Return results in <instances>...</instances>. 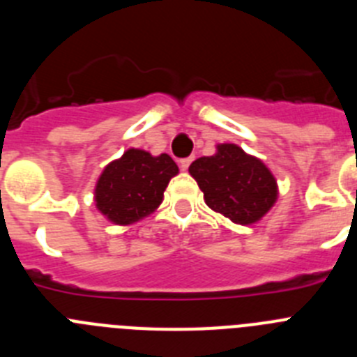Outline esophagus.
Segmentation results:
<instances>
[{
	"mask_svg": "<svg viewBox=\"0 0 357 357\" xmlns=\"http://www.w3.org/2000/svg\"><path fill=\"white\" fill-rule=\"evenodd\" d=\"M193 162V157H185V159H181L178 160V166H181V169H188L189 168V164Z\"/></svg>",
	"mask_w": 357,
	"mask_h": 357,
	"instance_id": "esophagus-1",
	"label": "esophagus"
}]
</instances>
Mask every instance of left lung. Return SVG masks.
Here are the masks:
<instances>
[{"mask_svg":"<svg viewBox=\"0 0 357 357\" xmlns=\"http://www.w3.org/2000/svg\"><path fill=\"white\" fill-rule=\"evenodd\" d=\"M189 173L204 191L207 206L241 225L261 220L277 198L270 169L236 144H220L216 155L197 159Z\"/></svg>","mask_w":357,"mask_h":357,"instance_id":"obj_1","label":"left lung"}]
</instances>
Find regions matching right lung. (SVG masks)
I'll list each match as a JSON object with an SVG mask.
<instances>
[{"instance_id": "add662e5", "label": "right lung", "mask_w": 357, "mask_h": 357, "mask_svg": "<svg viewBox=\"0 0 357 357\" xmlns=\"http://www.w3.org/2000/svg\"><path fill=\"white\" fill-rule=\"evenodd\" d=\"M178 166L169 155L128 150L103 169L96 184V207L110 222L128 225L155 211Z\"/></svg>"}]
</instances>
